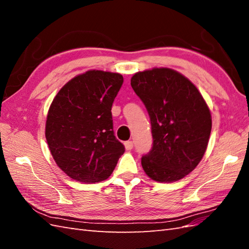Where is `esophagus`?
Segmentation results:
<instances>
[{
  "label": "esophagus",
  "instance_id": "obj_1",
  "mask_svg": "<svg viewBox=\"0 0 249 249\" xmlns=\"http://www.w3.org/2000/svg\"><path fill=\"white\" fill-rule=\"evenodd\" d=\"M124 144H125V149L127 150V151H129V150L133 149V146H134V142H133V141H126Z\"/></svg>",
  "mask_w": 249,
  "mask_h": 249
}]
</instances>
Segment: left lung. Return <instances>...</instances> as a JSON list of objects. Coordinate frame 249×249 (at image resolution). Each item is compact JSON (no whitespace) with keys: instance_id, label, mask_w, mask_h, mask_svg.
<instances>
[{"instance_id":"obj_1","label":"left lung","mask_w":249,"mask_h":249,"mask_svg":"<svg viewBox=\"0 0 249 249\" xmlns=\"http://www.w3.org/2000/svg\"><path fill=\"white\" fill-rule=\"evenodd\" d=\"M131 88L151 121L152 149L141 158L144 172L170 183L192 172L208 146L212 119L198 89L170 68L137 72Z\"/></svg>"}]
</instances>
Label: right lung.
Returning a JSON list of instances; mask_svg holds the SVG:
<instances>
[{
    "mask_svg": "<svg viewBox=\"0 0 249 249\" xmlns=\"http://www.w3.org/2000/svg\"><path fill=\"white\" fill-rule=\"evenodd\" d=\"M120 73L89 71L56 94L46 122V139L56 165L82 183L108 178L125 147L115 138L111 108L123 84Z\"/></svg>",
    "mask_w": 249,
    "mask_h": 249,
    "instance_id": "right-lung-1",
    "label": "right lung"
}]
</instances>
